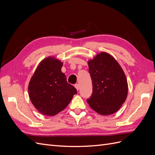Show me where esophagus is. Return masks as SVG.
Here are the masks:
<instances>
[{"label": "esophagus", "mask_w": 155, "mask_h": 155, "mask_svg": "<svg viewBox=\"0 0 155 155\" xmlns=\"http://www.w3.org/2000/svg\"><path fill=\"white\" fill-rule=\"evenodd\" d=\"M74 87H75V88H76L77 91H79V84H76V85H74Z\"/></svg>", "instance_id": "34e87169"}]
</instances>
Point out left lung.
Returning a JSON list of instances; mask_svg holds the SVG:
<instances>
[{"instance_id": "obj_1", "label": "left lung", "mask_w": 155, "mask_h": 155, "mask_svg": "<svg viewBox=\"0 0 155 155\" xmlns=\"http://www.w3.org/2000/svg\"><path fill=\"white\" fill-rule=\"evenodd\" d=\"M92 81L91 97L87 100L92 109L104 116L118 111L127 99L128 84L122 68L114 57L105 51L88 61Z\"/></svg>"}]
</instances>
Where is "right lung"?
Instances as JSON below:
<instances>
[{
	"label": "right lung",
	"instance_id": "add662e5",
	"mask_svg": "<svg viewBox=\"0 0 155 155\" xmlns=\"http://www.w3.org/2000/svg\"><path fill=\"white\" fill-rule=\"evenodd\" d=\"M62 67L59 59L49 56L41 61L30 79V99L42 114L51 116L58 114L77 94L76 88L67 81Z\"/></svg>",
	"mask_w": 155,
	"mask_h": 155
}]
</instances>
